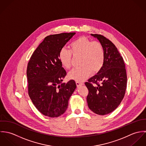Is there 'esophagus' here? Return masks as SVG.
Masks as SVG:
<instances>
[{
    "mask_svg": "<svg viewBox=\"0 0 146 146\" xmlns=\"http://www.w3.org/2000/svg\"><path fill=\"white\" fill-rule=\"evenodd\" d=\"M76 85H77V86H78V87H79V86H80L83 85V83H80V82H76Z\"/></svg>",
    "mask_w": 146,
    "mask_h": 146,
    "instance_id": "34e87169",
    "label": "esophagus"
}]
</instances>
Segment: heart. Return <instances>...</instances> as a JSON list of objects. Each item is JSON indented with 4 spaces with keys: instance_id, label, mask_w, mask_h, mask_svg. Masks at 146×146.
Masks as SVG:
<instances>
[{
    "instance_id": "heart-1",
    "label": "heart",
    "mask_w": 146,
    "mask_h": 146,
    "mask_svg": "<svg viewBox=\"0 0 146 146\" xmlns=\"http://www.w3.org/2000/svg\"><path fill=\"white\" fill-rule=\"evenodd\" d=\"M70 50L62 49L59 58L63 67L69 69L71 67L72 55L80 56L79 67L74 68L68 74L69 79L77 82H83L91 72H99L103 67L104 52L103 46L98 42L93 41L85 36H81L72 42Z\"/></svg>"
}]
</instances>
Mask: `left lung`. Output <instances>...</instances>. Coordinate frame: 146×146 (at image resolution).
Instances as JSON below:
<instances>
[{"instance_id": "obj_1", "label": "left lung", "mask_w": 146, "mask_h": 146, "mask_svg": "<svg viewBox=\"0 0 146 146\" xmlns=\"http://www.w3.org/2000/svg\"><path fill=\"white\" fill-rule=\"evenodd\" d=\"M91 35L103 46L104 61L101 70L85 83L89 90L86 100L92 111L104 115L113 111L124 98L127 83L125 63L110 40L99 34Z\"/></svg>"}]
</instances>
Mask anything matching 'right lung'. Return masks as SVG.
Listing matches in <instances>:
<instances>
[{
    "label": "right lung",
    "instance_id": "obj_1",
    "mask_svg": "<svg viewBox=\"0 0 146 146\" xmlns=\"http://www.w3.org/2000/svg\"><path fill=\"white\" fill-rule=\"evenodd\" d=\"M75 34L61 33L45 37L27 64L29 96L38 110L49 117H57L64 113L76 88L74 80L62 83L66 71L59 58L60 50Z\"/></svg>",
    "mask_w": 146,
    "mask_h": 146
}]
</instances>
